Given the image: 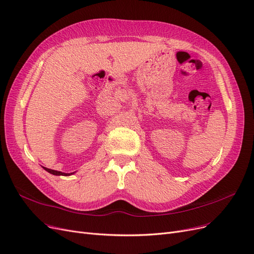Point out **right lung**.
<instances>
[{"mask_svg":"<svg viewBox=\"0 0 254 254\" xmlns=\"http://www.w3.org/2000/svg\"><path fill=\"white\" fill-rule=\"evenodd\" d=\"M44 168H45V171H47V172L52 174V175H55V176H70V175H72V173H71V174H65V173H62V172L50 170V168H47V167H44ZM73 174H74V173H73Z\"/></svg>","mask_w":254,"mask_h":254,"instance_id":"obj_1","label":"right lung"}]
</instances>
